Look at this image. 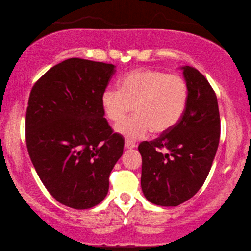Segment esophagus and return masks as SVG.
I'll return each mask as SVG.
<instances>
[{
  "mask_svg": "<svg viewBox=\"0 0 251 251\" xmlns=\"http://www.w3.org/2000/svg\"><path fill=\"white\" fill-rule=\"evenodd\" d=\"M135 147H136L135 143L129 142V141H126L125 142V148H126V150H133V148H135Z\"/></svg>",
  "mask_w": 251,
  "mask_h": 251,
  "instance_id": "34e87169",
  "label": "esophagus"
}]
</instances>
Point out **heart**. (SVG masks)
Instances as JSON below:
<instances>
[{"mask_svg":"<svg viewBox=\"0 0 251 251\" xmlns=\"http://www.w3.org/2000/svg\"><path fill=\"white\" fill-rule=\"evenodd\" d=\"M188 97V85L181 76L137 69L123 76L120 88H105L100 106L106 118L114 123L122 121L134 106L135 115L114 129L127 141L135 142L152 130L164 134L174 128L184 115Z\"/></svg>","mask_w":251,"mask_h":251,"instance_id":"b5f03b06","label":"heart"}]
</instances>
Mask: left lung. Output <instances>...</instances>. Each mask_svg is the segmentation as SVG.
Here are the masks:
<instances>
[{
    "label": "left lung",
    "instance_id": "left-lung-1",
    "mask_svg": "<svg viewBox=\"0 0 251 251\" xmlns=\"http://www.w3.org/2000/svg\"><path fill=\"white\" fill-rule=\"evenodd\" d=\"M180 70L189 90L184 115L174 128L138 146L144 196L165 207L180 205L201 189L220 137L217 97L210 84L192 66ZM161 149L167 152L163 154Z\"/></svg>",
    "mask_w": 251,
    "mask_h": 251
}]
</instances>
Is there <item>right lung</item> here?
I'll use <instances>...</instances> for the list:
<instances>
[{"mask_svg": "<svg viewBox=\"0 0 251 251\" xmlns=\"http://www.w3.org/2000/svg\"><path fill=\"white\" fill-rule=\"evenodd\" d=\"M115 65L69 58L34 85L26 110V146L49 193L74 209H88L108 193V177L124 138L104 117L100 95Z\"/></svg>", "mask_w": 251, "mask_h": 251, "instance_id": "right-lung-1", "label": "right lung"}]
</instances>
